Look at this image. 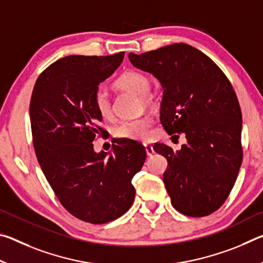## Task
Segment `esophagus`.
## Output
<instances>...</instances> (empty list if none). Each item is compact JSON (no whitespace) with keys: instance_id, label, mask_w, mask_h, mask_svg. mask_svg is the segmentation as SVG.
Returning <instances> with one entry per match:
<instances>
[{"instance_id":"obj_1","label":"esophagus","mask_w":263,"mask_h":263,"mask_svg":"<svg viewBox=\"0 0 263 263\" xmlns=\"http://www.w3.org/2000/svg\"><path fill=\"white\" fill-rule=\"evenodd\" d=\"M145 149H146V154H147V157H152L153 153H154V149H153V146L149 145V144H145Z\"/></svg>"}]
</instances>
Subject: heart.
I'll return each mask as SVG.
<instances>
[{
	"label": "heart",
	"instance_id": "b5f03b06",
	"mask_svg": "<svg viewBox=\"0 0 263 263\" xmlns=\"http://www.w3.org/2000/svg\"><path fill=\"white\" fill-rule=\"evenodd\" d=\"M115 86L123 90L131 91L133 94L141 96L144 103L149 102V79L144 73L138 70H127L116 80ZM94 106L97 112L103 118L109 117L111 114V103L109 96L103 89H99L94 96ZM152 119L149 117H141L119 123L114 128V136L119 139L128 140H146L151 136Z\"/></svg>",
	"mask_w": 263,
	"mask_h": 263
}]
</instances>
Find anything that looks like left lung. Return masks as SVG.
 I'll return each instance as SVG.
<instances>
[{
  "instance_id": "8db88e82",
  "label": "left lung",
  "mask_w": 263,
  "mask_h": 263,
  "mask_svg": "<svg viewBox=\"0 0 263 263\" xmlns=\"http://www.w3.org/2000/svg\"><path fill=\"white\" fill-rule=\"evenodd\" d=\"M128 59L161 83L164 130L186 138L179 151L153 146L168 161L163 183L173 206L190 217L211 215L229 197L242 161V116L232 84L210 58L188 44L130 53Z\"/></svg>"
}]
</instances>
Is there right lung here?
<instances>
[{
    "label": "right lung",
    "mask_w": 263,
    "mask_h": 263,
    "mask_svg": "<svg viewBox=\"0 0 263 263\" xmlns=\"http://www.w3.org/2000/svg\"><path fill=\"white\" fill-rule=\"evenodd\" d=\"M124 54L62 58L39 75L31 96L33 147L44 175L62 206L91 224L117 219L131 208L132 179L146 159L135 140L118 139L112 153H96L92 144L104 131L95 92Z\"/></svg>",
    "instance_id": "right-lung-1"
}]
</instances>
